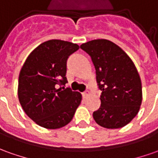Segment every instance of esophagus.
Returning a JSON list of instances; mask_svg holds the SVG:
<instances>
[{"label":"esophagus","mask_w":158,"mask_h":158,"mask_svg":"<svg viewBox=\"0 0 158 158\" xmlns=\"http://www.w3.org/2000/svg\"><path fill=\"white\" fill-rule=\"evenodd\" d=\"M89 95H90V93H89L88 91H86V92H84V93H82V96H83L84 98H85L88 97Z\"/></svg>","instance_id":"34e87169"}]
</instances>
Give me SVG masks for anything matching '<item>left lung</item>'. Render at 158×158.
Here are the masks:
<instances>
[{
	"label": "left lung",
	"mask_w": 158,
	"mask_h": 158,
	"mask_svg": "<svg viewBox=\"0 0 158 158\" xmlns=\"http://www.w3.org/2000/svg\"><path fill=\"white\" fill-rule=\"evenodd\" d=\"M80 48L92 59L102 92L100 107L93 114L95 122L104 128L124 127L137 116L142 104V83L133 61L108 40H93Z\"/></svg>",
	"instance_id": "left-lung-1"
}]
</instances>
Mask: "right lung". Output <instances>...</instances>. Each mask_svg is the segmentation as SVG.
<instances>
[{"label": "right lung", "instance_id": "obj_1", "mask_svg": "<svg viewBox=\"0 0 158 158\" xmlns=\"http://www.w3.org/2000/svg\"><path fill=\"white\" fill-rule=\"evenodd\" d=\"M79 47L50 40L32 51L23 64L18 80V98L25 113L47 129H59L73 119L82 96L59 85L67 80L66 60Z\"/></svg>", "mask_w": 158, "mask_h": 158}]
</instances>
